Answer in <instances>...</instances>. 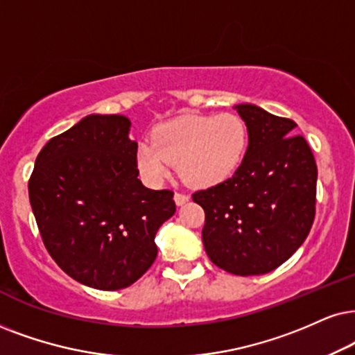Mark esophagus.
Returning a JSON list of instances; mask_svg holds the SVG:
<instances>
[{
    "label": "esophagus",
    "instance_id": "obj_1",
    "mask_svg": "<svg viewBox=\"0 0 355 355\" xmlns=\"http://www.w3.org/2000/svg\"><path fill=\"white\" fill-rule=\"evenodd\" d=\"M173 200H175V205H177V206H182V205H185L188 200H190V196H188V195H183V193H175Z\"/></svg>",
    "mask_w": 355,
    "mask_h": 355
}]
</instances>
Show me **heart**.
Here are the masks:
<instances>
[{
  "instance_id": "1",
  "label": "heart",
  "mask_w": 355,
  "mask_h": 355,
  "mask_svg": "<svg viewBox=\"0 0 355 355\" xmlns=\"http://www.w3.org/2000/svg\"><path fill=\"white\" fill-rule=\"evenodd\" d=\"M248 142V125L234 113L183 114L157 125L152 141L139 142L136 164L150 185H160L178 164L187 185L211 188L236 173Z\"/></svg>"
}]
</instances>
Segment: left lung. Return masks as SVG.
Returning a JSON list of instances; mask_svg holds the SVG:
<instances>
[{"label": "left lung", "mask_w": 355, "mask_h": 355, "mask_svg": "<svg viewBox=\"0 0 355 355\" xmlns=\"http://www.w3.org/2000/svg\"><path fill=\"white\" fill-rule=\"evenodd\" d=\"M234 110L249 146L231 178L193 193L205 209L201 231L214 266L234 275H262L288 260L315 219L318 168L297 124L250 103Z\"/></svg>", "instance_id": "obj_1"}]
</instances>
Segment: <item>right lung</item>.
<instances>
[{
  "label": "right lung",
  "instance_id": "1",
  "mask_svg": "<svg viewBox=\"0 0 355 355\" xmlns=\"http://www.w3.org/2000/svg\"><path fill=\"white\" fill-rule=\"evenodd\" d=\"M123 114H88L35 159L29 201L44 245L80 284L121 290L149 270L155 234L175 214L173 193L137 175V142Z\"/></svg>",
  "mask_w": 355,
  "mask_h": 355
}]
</instances>
